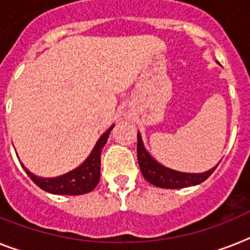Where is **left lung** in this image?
I'll list each match as a JSON object with an SVG mask.
<instances>
[{"label": "left lung", "instance_id": "left-lung-1", "mask_svg": "<svg viewBox=\"0 0 250 250\" xmlns=\"http://www.w3.org/2000/svg\"><path fill=\"white\" fill-rule=\"evenodd\" d=\"M137 159L145 179L147 180L148 183L160 187V188H167V189H179V188L202 183L215 171L219 165L217 164L212 169L203 171V173H183V171L169 169L161 165L148 154V151L145 148L140 132L137 133Z\"/></svg>", "mask_w": 250, "mask_h": 250}]
</instances>
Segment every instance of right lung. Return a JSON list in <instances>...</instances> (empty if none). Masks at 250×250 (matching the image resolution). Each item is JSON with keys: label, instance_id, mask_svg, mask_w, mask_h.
Listing matches in <instances>:
<instances>
[{"label": "right lung", "instance_id": "add662e5", "mask_svg": "<svg viewBox=\"0 0 250 250\" xmlns=\"http://www.w3.org/2000/svg\"><path fill=\"white\" fill-rule=\"evenodd\" d=\"M114 125H112L106 129L98 142L94 146L91 154L87 156L83 164L76 169L68 171V173L54 178L38 177L31 171H29L22 163L21 167L28 173L30 179L37 184L39 188L52 194H66V196H79L89 193L98 186L100 180V156H102L103 147L105 146L110 131Z\"/></svg>", "mask_w": 250, "mask_h": 250}]
</instances>
